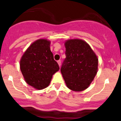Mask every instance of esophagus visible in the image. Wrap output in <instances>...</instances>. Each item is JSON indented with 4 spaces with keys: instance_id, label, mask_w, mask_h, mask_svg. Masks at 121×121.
<instances>
[{
    "instance_id": "obj_1",
    "label": "esophagus",
    "mask_w": 121,
    "mask_h": 121,
    "mask_svg": "<svg viewBox=\"0 0 121 121\" xmlns=\"http://www.w3.org/2000/svg\"><path fill=\"white\" fill-rule=\"evenodd\" d=\"M57 63H58V65H59V67H60V65H61V61H60V60H57Z\"/></svg>"
}]
</instances>
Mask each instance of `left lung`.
<instances>
[{"label":"left lung","instance_id":"8db88e82","mask_svg":"<svg viewBox=\"0 0 121 121\" xmlns=\"http://www.w3.org/2000/svg\"><path fill=\"white\" fill-rule=\"evenodd\" d=\"M66 58L60 71L67 87L81 91L88 87L98 71V59L86 42L70 39L65 42Z\"/></svg>","mask_w":121,"mask_h":121}]
</instances>
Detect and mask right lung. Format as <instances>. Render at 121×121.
<instances>
[{"mask_svg": "<svg viewBox=\"0 0 121 121\" xmlns=\"http://www.w3.org/2000/svg\"><path fill=\"white\" fill-rule=\"evenodd\" d=\"M50 42L39 39L33 42L22 56L20 68L25 81L37 90L47 87L53 75L59 70L50 50Z\"/></svg>", "mask_w": 121, "mask_h": 121, "instance_id": "right-lung-1", "label": "right lung"}]
</instances>
